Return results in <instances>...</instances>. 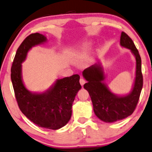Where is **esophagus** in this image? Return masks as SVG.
<instances>
[{"label": "esophagus", "instance_id": "1", "mask_svg": "<svg viewBox=\"0 0 152 152\" xmlns=\"http://www.w3.org/2000/svg\"><path fill=\"white\" fill-rule=\"evenodd\" d=\"M79 82H80V84L81 85V86H83V85L86 83V80H85L83 78H80Z\"/></svg>", "mask_w": 152, "mask_h": 152}]
</instances>
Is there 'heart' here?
Returning a JSON list of instances; mask_svg holds the SVG:
<instances>
[{
  "label": "heart",
  "instance_id": "1",
  "mask_svg": "<svg viewBox=\"0 0 152 152\" xmlns=\"http://www.w3.org/2000/svg\"><path fill=\"white\" fill-rule=\"evenodd\" d=\"M92 42H87V43H86L83 45V48H90L91 46H92Z\"/></svg>",
  "mask_w": 152,
  "mask_h": 152
}]
</instances>
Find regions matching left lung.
I'll return each instance as SVG.
<instances>
[{"label":"left lung","instance_id":"1","mask_svg":"<svg viewBox=\"0 0 152 152\" xmlns=\"http://www.w3.org/2000/svg\"><path fill=\"white\" fill-rule=\"evenodd\" d=\"M120 46L130 50L136 61L134 83L128 94H117L109 89L105 83L106 76L100 62L93 64L83 72V76L87 80L83 87L90 94L95 115L107 123L124 120L132 114L142 88L140 56L132 39L124 32L121 33Z\"/></svg>","mask_w":152,"mask_h":152}]
</instances>
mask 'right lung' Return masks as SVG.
Instances as JSON below:
<instances>
[{
	"mask_svg": "<svg viewBox=\"0 0 152 152\" xmlns=\"http://www.w3.org/2000/svg\"><path fill=\"white\" fill-rule=\"evenodd\" d=\"M47 42L42 34L28 36L17 49L11 69V80L20 110L28 119L44 129L57 130L67 124L72 113V104L81 86L80 76L56 79L47 90L41 92L28 90L22 76V63L34 46Z\"/></svg>",
	"mask_w": 152,
	"mask_h": 152,
	"instance_id": "right-lung-1",
	"label": "right lung"
}]
</instances>
